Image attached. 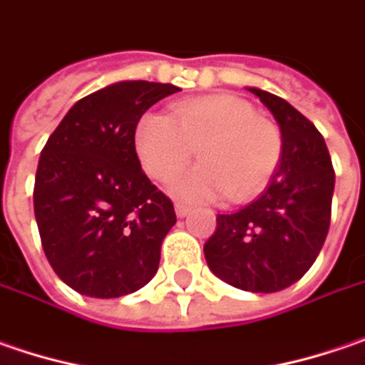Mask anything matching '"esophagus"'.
I'll list each match as a JSON object with an SVG mask.
<instances>
[{
    "label": "esophagus",
    "instance_id": "esophagus-1",
    "mask_svg": "<svg viewBox=\"0 0 365 365\" xmlns=\"http://www.w3.org/2000/svg\"><path fill=\"white\" fill-rule=\"evenodd\" d=\"M175 214H178V218L187 216V214H190V206H187V204H183V202H175Z\"/></svg>",
    "mask_w": 365,
    "mask_h": 365
}]
</instances>
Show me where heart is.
I'll use <instances>...</instances> for the list:
<instances>
[{
	"label": "heart",
	"instance_id": "heart-1",
	"mask_svg": "<svg viewBox=\"0 0 365 365\" xmlns=\"http://www.w3.org/2000/svg\"><path fill=\"white\" fill-rule=\"evenodd\" d=\"M196 149L202 163L173 182V194L196 202L229 194L232 202H245L272 182L284 140L274 122L229 93L185 100L171 114L145 112L136 122V157L157 182L171 180Z\"/></svg>",
	"mask_w": 365,
	"mask_h": 365
}]
</instances>
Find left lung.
Instances as JSON below:
<instances>
[{
	"label": "left lung",
	"mask_w": 365,
	"mask_h": 365,
	"mask_svg": "<svg viewBox=\"0 0 365 365\" xmlns=\"http://www.w3.org/2000/svg\"><path fill=\"white\" fill-rule=\"evenodd\" d=\"M274 114L284 151L263 194L245 208L216 216L204 243L214 276L245 292H279L319 257L331 225L335 171L325 138L294 106L247 88Z\"/></svg>",
	"instance_id": "8db88e82"
}]
</instances>
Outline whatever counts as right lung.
I'll use <instances>...</instances> for the list:
<instances>
[{"label": "right lung", "instance_id": "obj_1", "mask_svg": "<svg viewBox=\"0 0 365 365\" xmlns=\"http://www.w3.org/2000/svg\"><path fill=\"white\" fill-rule=\"evenodd\" d=\"M180 88L118 81L73 103L40 153L34 216L44 255L75 292L120 298L147 286L175 225L171 200L143 173L135 126Z\"/></svg>", "mask_w": 365, "mask_h": 365}]
</instances>
